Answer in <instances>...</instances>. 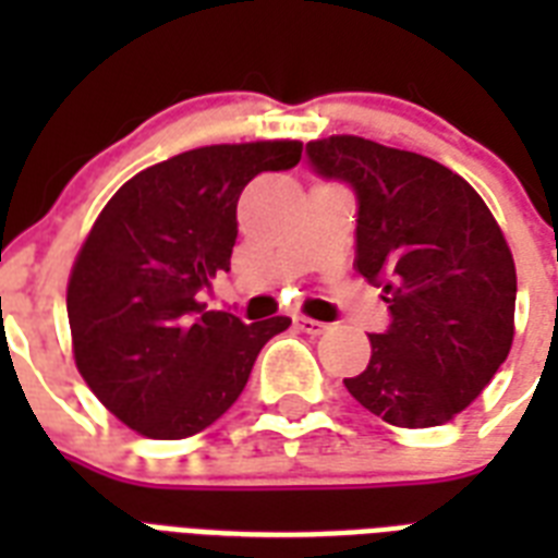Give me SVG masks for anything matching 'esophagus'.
<instances>
[{
  "instance_id": "obj_1",
  "label": "esophagus",
  "mask_w": 558,
  "mask_h": 558,
  "mask_svg": "<svg viewBox=\"0 0 558 558\" xmlns=\"http://www.w3.org/2000/svg\"><path fill=\"white\" fill-rule=\"evenodd\" d=\"M295 327L301 332H306V336H324V332L330 330V327H327L324 322H315V318H304V315H298Z\"/></svg>"
}]
</instances>
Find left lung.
<instances>
[{
    "label": "left lung",
    "mask_w": 558,
    "mask_h": 558,
    "mask_svg": "<svg viewBox=\"0 0 558 558\" xmlns=\"http://www.w3.org/2000/svg\"><path fill=\"white\" fill-rule=\"evenodd\" d=\"M306 159L356 196V269L390 313L344 385L390 425L449 423L510 353L515 263L501 228L466 179L420 153L330 135Z\"/></svg>",
    "instance_id": "1"
}]
</instances>
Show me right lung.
<instances>
[{
  "label": "right lung",
  "mask_w": 558,
  "mask_h": 558,
  "mask_svg": "<svg viewBox=\"0 0 558 558\" xmlns=\"http://www.w3.org/2000/svg\"><path fill=\"white\" fill-rule=\"evenodd\" d=\"M301 142L214 144L135 173L95 219L69 278L74 362L112 414L153 440L208 428L243 393L287 315L243 324L199 304L231 269L236 199Z\"/></svg>",
  "instance_id": "right-lung-1"
}]
</instances>
